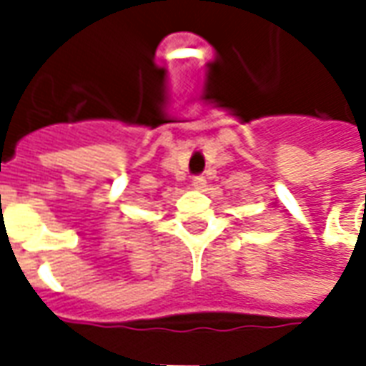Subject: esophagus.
<instances>
[{"instance_id":"obj_1","label":"esophagus","mask_w":366,"mask_h":366,"mask_svg":"<svg viewBox=\"0 0 366 366\" xmlns=\"http://www.w3.org/2000/svg\"><path fill=\"white\" fill-rule=\"evenodd\" d=\"M206 178H204V176H196V178H194V180H192V186H194V188H196V190H204V188H206Z\"/></svg>"}]
</instances>
